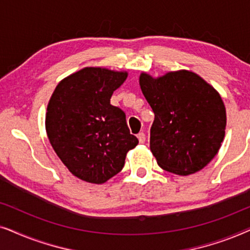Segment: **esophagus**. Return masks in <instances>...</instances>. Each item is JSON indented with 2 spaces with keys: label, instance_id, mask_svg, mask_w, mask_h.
I'll return each mask as SVG.
<instances>
[{
  "label": "esophagus",
  "instance_id": "esophagus-1",
  "mask_svg": "<svg viewBox=\"0 0 250 250\" xmlns=\"http://www.w3.org/2000/svg\"><path fill=\"white\" fill-rule=\"evenodd\" d=\"M138 139H139V142L140 143H145L146 142V134H145V133H143V132L139 133Z\"/></svg>",
  "mask_w": 250,
  "mask_h": 250
}]
</instances>
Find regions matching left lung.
<instances>
[{
  "label": "left lung",
  "mask_w": 250,
  "mask_h": 250,
  "mask_svg": "<svg viewBox=\"0 0 250 250\" xmlns=\"http://www.w3.org/2000/svg\"><path fill=\"white\" fill-rule=\"evenodd\" d=\"M139 83L155 112L150 150L157 164L176 175L199 172L224 140L227 110L220 93L186 69L159 77L141 73Z\"/></svg>",
  "instance_id": "1"
}]
</instances>
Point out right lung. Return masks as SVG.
<instances>
[{
	"mask_svg": "<svg viewBox=\"0 0 250 250\" xmlns=\"http://www.w3.org/2000/svg\"><path fill=\"white\" fill-rule=\"evenodd\" d=\"M127 71L85 67L59 82L46 108L45 129L58 157L74 176L105 183L121 172L139 140L124 111L110 104Z\"/></svg>",
	"mask_w": 250,
	"mask_h": 250,
	"instance_id": "1",
	"label": "right lung"
}]
</instances>
